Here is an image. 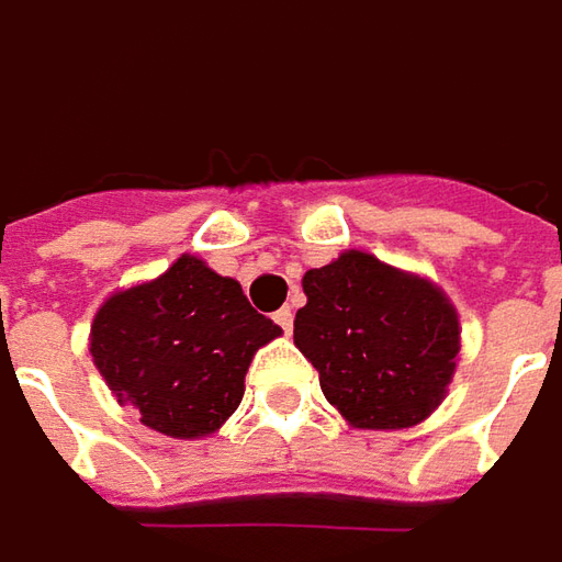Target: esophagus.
<instances>
[{"instance_id":"esophagus-1","label":"esophagus","mask_w":562,"mask_h":562,"mask_svg":"<svg viewBox=\"0 0 562 562\" xmlns=\"http://www.w3.org/2000/svg\"><path fill=\"white\" fill-rule=\"evenodd\" d=\"M274 323L281 325L284 331H291V325H294V310H291V306H281V310L274 313Z\"/></svg>"}]
</instances>
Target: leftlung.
Masks as SVG:
<instances>
[{
  "instance_id": "obj_1",
  "label": "left lung",
  "mask_w": 562,
  "mask_h": 562,
  "mask_svg": "<svg viewBox=\"0 0 562 562\" xmlns=\"http://www.w3.org/2000/svg\"><path fill=\"white\" fill-rule=\"evenodd\" d=\"M303 294L294 345L353 427H414L442 402L459 357V316L430 281L351 249L310 268Z\"/></svg>"
}]
</instances>
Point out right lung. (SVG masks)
Returning a JSON list of instances; mask_svg holds the SVG:
<instances>
[{"mask_svg":"<svg viewBox=\"0 0 562 562\" xmlns=\"http://www.w3.org/2000/svg\"><path fill=\"white\" fill-rule=\"evenodd\" d=\"M278 335L234 278L183 256L100 306L91 353L116 402L135 407L145 427L195 439L237 411L252 353Z\"/></svg>","mask_w":562,"mask_h":562,"instance_id":"obj_1","label":"right lung"}]
</instances>
